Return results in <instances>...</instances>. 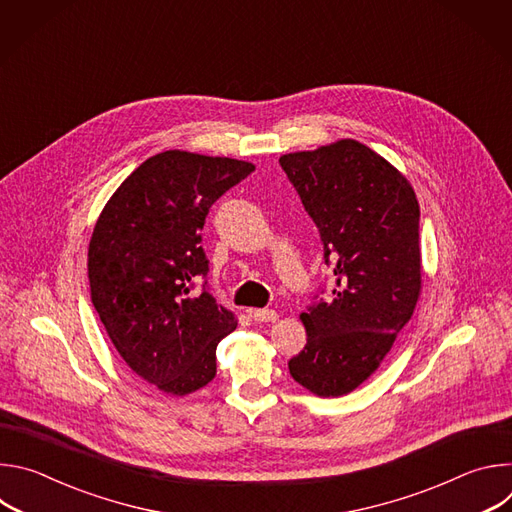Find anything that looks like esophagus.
Wrapping results in <instances>:
<instances>
[{
  "mask_svg": "<svg viewBox=\"0 0 512 512\" xmlns=\"http://www.w3.org/2000/svg\"><path fill=\"white\" fill-rule=\"evenodd\" d=\"M249 314L255 322H275L279 318V314L275 310H251Z\"/></svg>",
  "mask_w": 512,
  "mask_h": 512,
  "instance_id": "esophagus-1",
  "label": "esophagus"
}]
</instances>
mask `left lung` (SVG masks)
<instances>
[{
  "label": "left lung",
  "mask_w": 512,
  "mask_h": 512,
  "mask_svg": "<svg viewBox=\"0 0 512 512\" xmlns=\"http://www.w3.org/2000/svg\"><path fill=\"white\" fill-rule=\"evenodd\" d=\"M334 265L332 298L300 318L308 342L289 375L318 397L367 381L421 294L419 204L409 180L356 139L279 158Z\"/></svg>",
  "instance_id": "8db88e82"
}]
</instances>
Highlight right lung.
<instances>
[{
  "mask_svg": "<svg viewBox=\"0 0 512 512\" xmlns=\"http://www.w3.org/2000/svg\"><path fill=\"white\" fill-rule=\"evenodd\" d=\"M253 170L233 158L156 154L123 180L95 225L93 306L129 369L168 395L208 385L216 344L237 328L206 289L200 231L210 206Z\"/></svg>",
  "mask_w": 512,
  "mask_h": 512,
  "instance_id": "right-lung-1",
  "label": "right lung"
}]
</instances>
